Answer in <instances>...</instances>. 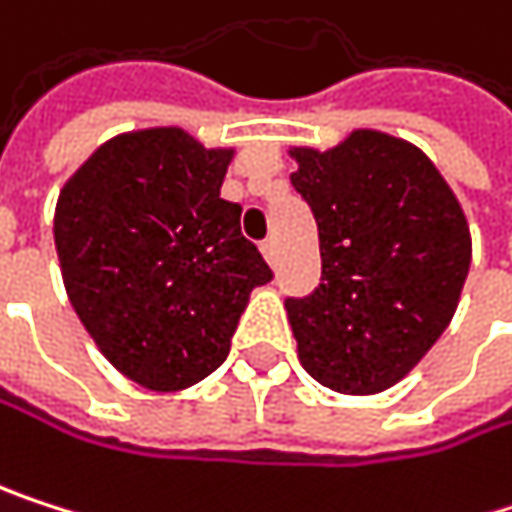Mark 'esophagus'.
Returning <instances> with one entry per match:
<instances>
[{
	"label": "esophagus",
	"mask_w": 512,
	"mask_h": 512,
	"mask_svg": "<svg viewBox=\"0 0 512 512\" xmlns=\"http://www.w3.org/2000/svg\"><path fill=\"white\" fill-rule=\"evenodd\" d=\"M261 251H264V258H267V264H270V267H276V264H279V242H276L273 236L261 242Z\"/></svg>",
	"instance_id": "obj_1"
}]
</instances>
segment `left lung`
I'll return each instance as SVG.
<instances>
[{
    "label": "left lung",
    "mask_w": 512,
    "mask_h": 512,
    "mask_svg": "<svg viewBox=\"0 0 512 512\" xmlns=\"http://www.w3.org/2000/svg\"><path fill=\"white\" fill-rule=\"evenodd\" d=\"M291 158L321 239V285L285 300L300 363L336 393H381L453 321L471 267L465 212L438 167L384 131L357 128L327 152L294 146Z\"/></svg>",
    "instance_id": "obj_1"
}]
</instances>
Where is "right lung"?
<instances>
[{"label":"right lung","instance_id":"1","mask_svg":"<svg viewBox=\"0 0 512 512\" xmlns=\"http://www.w3.org/2000/svg\"><path fill=\"white\" fill-rule=\"evenodd\" d=\"M233 149L182 128L101 143L56 200L68 300L98 351L134 384L185 390L230 351L248 294L273 279L221 197Z\"/></svg>","mask_w":512,"mask_h":512}]
</instances>
